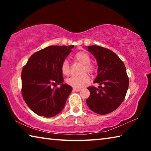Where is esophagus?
Here are the masks:
<instances>
[{
    "label": "esophagus",
    "mask_w": 151,
    "mask_h": 151,
    "mask_svg": "<svg viewBox=\"0 0 151 151\" xmlns=\"http://www.w3.org/2000/svg\"><path fill=\"white\" fill-rule=\"evenodd\" d=\"M73 91H76V92H78V91H81V88H73Z\"/></svg>",
    "instance_id": "obj_1"
}]
</instances>
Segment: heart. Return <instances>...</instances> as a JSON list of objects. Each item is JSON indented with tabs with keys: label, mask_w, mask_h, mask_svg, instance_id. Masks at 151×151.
Here are the masks:
<instances>
[{
	"label": "heart",
	"mask_w": 151,
	"mask_h": 151,
	"mask_svg": "<svg viewBox=\"0 0 151 151\" xmlns=\"http://www.w3.org/2000/svg\"><path fill=\"white\" fill-rule=\"evenodd\" d=\"M74 60L76 62H78L83 65L81 72L83 73L78 76H71L66 80V83L68 85L73 86L74 88H81L85 84L87 83L90 80L88 74H93L96 71V67L94 65L91 63V58L87 53L83 51H81L76 53L74 56ZM61 71L64 75L68 76L70 73V66L67 60H64L61 65Z\"/></svg>",
	"instance_id": "b5f03b06"
}]
</instances>
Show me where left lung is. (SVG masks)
Returning <instances> with one entry per match:
<instances>
[{"mask_svg": "<svg viewBox=\"0 0 151 151\" xmlns=\"http://www.w3.org/2000/svg\"><path fill=\"white\" fill-rule=\"evenodd\" d=\"M98 63V75L94 83L99 88L89 86L90 96L86 104L91 111L99 114H106L121 105L126 96L129 80L126 67L115 53L96 45L88 46Z\"/></svg>", "mask_w": 151, "mask_h": 151, "instance_id": "obj_1", "label": "left lung"}]
</instances>
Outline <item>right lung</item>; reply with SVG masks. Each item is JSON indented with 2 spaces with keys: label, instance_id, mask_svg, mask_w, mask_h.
Returning <instances> with one entry per match:
<instances>
[{
  "label": "right lung",
  "instance_id": "add662e5",
  "mask_svg": "<svg viewBox=\"0 0 151 151\" xmlns=\"http://www.w3.org/2000/svg\"><path fill=\"white\" fill-rule=\"evenodd\" d=\"M74 45L50 46L34 53L22 68V95L39 116L52 117L62 111L73 88L63 84L61 65ZM61 85L60 88L52 86Z\"/></svg>",
  "mask_w": 151,
  "mask_h": 151
}]
</instances>
